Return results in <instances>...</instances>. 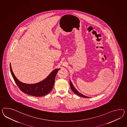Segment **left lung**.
<instances>
[{"label": "left lung", "instance_id": "8db88e82", "mask_svg": "<svg viewBox=\"0 0 127 127\" xmlns=\"http://www.w3.org/2000/svg\"><path fill=\"white\" fill-rule=\"evenodd\" d=\"M69 82H70V86L71 89L72 91H73V92L75 93V94H77V95H78V96H81V97H83V98H89V97L86 96H85V95H82V94H81V93H79V92H78V91H77L75 88V87H74V86H73V85L72 84L71 81L70 80H69Z\"/></svg>", "mask_w": 127, "mask_h": 127}]
</instances>
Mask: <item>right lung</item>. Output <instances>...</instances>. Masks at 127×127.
<instances>
[{
  "instance_id": "1",
  "label": "right lung",
  "mask_w": 127,
  "mask_h": 127,
  "mask_svg": "<svg viewBox=\"0 0 127 127\" xmlns=\"http://www.w3.org/2000/svg\"><path fill=\"white\" fill-rule=\"evenodd\" d=\"M10 72L17 86L23 93L35 97H41L49 94L54 86L56 75L60 68H57L53 70L46 78L37 83L29 84L19 81L14 74L11 65L10 64Z\"/></svg>"
}]
</instances>
